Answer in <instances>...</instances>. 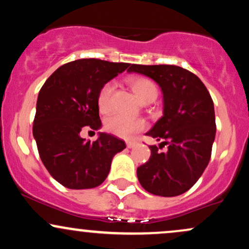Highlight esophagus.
<instances>
[{
    "label": "esophagus",
    "instance_id": "esophagus-1",
    "mask_svg": "<svg viewBox=\"0 0 249 249\" xmlns=\"http://www.w3.org/2000/svg\"><path fill=\"white\" fill-rule=\"evenodd\" d=\"M137 145V142H131V141H128V142H126V146L128 147V148H132V147H134Z\"/></svg>",
    "mask_w": 249,
    "mask_h": 249
}]
</instances>
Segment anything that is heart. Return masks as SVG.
Wrapping results in <instances>:
<instances>
[{
    "label": "heart",
    "instance_id": "obj_1",
    "mask_svg": "<svg viewBox=\"0 0 249 249\" xmlns=\"http://www.w3.org/2000/svg\"><path fill=\"white\" fill-rule=\"evenodd\" d=\"M131 87L137 97L142 102L154 101L158 96L157 85L148 78H144V77L133 78L131 81ZM113 89H115V84L112 82H108L103 85L99 90L98 96H97V105L102 113H107L111 110V107H112L111 97H112ZM145 126H146V123L144 119L128 117L122 115V113H115V115L107 117L104 124L105 130L107 132L121 137V138H130L132 134L144 130Z\"/></svg>",
    "mask_w": 249,
    "mask_h": 249
}]
</instances>
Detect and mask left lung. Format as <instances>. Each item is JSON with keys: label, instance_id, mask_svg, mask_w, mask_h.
I'll return each instance as SVG.
<instances>
[{"label": "left lung", "instance_id": "obj_1", "mask_svg": "<svg viewBox=\"0 0 249 249\" xmlns=\"http://www.w3.org/2000/svg\"><path fill=\"white\" fill-rule=\"evenodd\" d=\"M127 71L152 78L164 95V116L146 136L161 142L159 148L166 144L168 151L150 146V159L137 168L139 182L154 196H180L210 162L216 131L212 97L198 76L177 65L132 64Z\"/></svg>", "mask_w": 249, "mask_h": 249}]
</instances>
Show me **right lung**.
<instances>
[{"instance_id": "right-lung-1", "label": "right lung", "mask_w": 249, "mask_h": 249, "mask_svg": "<svg viewBox=\"0 0 249 249\" xmlns=\"http://www.w3.org/2000/svg\"><path fill=\"white\" fill-rule=\"evenodd\" d=\"M128 63L77 59L57 69L41 88L33 133L41 160L63 186L84 190L99 186L110 172L116 153L126 147L112 134L99 133L85 142L84 126H102L97 96L104 84L126 70Z\"/></svg>"}]
</instances>
